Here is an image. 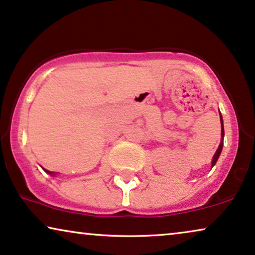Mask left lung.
<instances>
[{
  "label": "left lung",
  "mask_w": 255,
  "mask_h": 255,
  "mask_svg": "<svg viewBox=\"0 0 255 255\" xmlns=\"http://www.w3.org/2000/svg\"><path fill=\"white\" fill-rule=\"evenodd\" d=\"M220 124H222V137H224V125H223V118H222V115H220ZM223 141L220 142V144H219V147H218V149H217V151H216V154H215V156H213V159H212V167L213 165L216 164V162H217V159H218V157H219V155H220V152H222V149H223Z\"/></svg>",
  "instance_id": "left-lung-1"
}]
</instances>
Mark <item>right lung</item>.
<instances>
[{"instance_id": "1", "label": "right lung", "mask_w": 255, "mask_h": 255, "mask_svg": "<svg viewBox=\"0 0 255 255\" xmlns=\"http://www.w3.org/2000/svg\"><path fill=\"white\" fill-rule=\"evenodd\" d=\"M44 170H45V169H44ZM46 172H47V174H50V175H52V172H50V171H47V170H45Z\"/></svg>"}]
</instances>
